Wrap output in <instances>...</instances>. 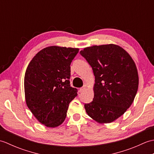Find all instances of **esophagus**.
Returning <instances> with one entry per match:
<instances>
[{"mask_svg": "<svg viewBox=\"0 0 154 154\" xmlns=\"http://www.w3.org/2000/svg\"><path fill=\"white\" fill-rule=\"evenodd\" d=\"M85 89H86L85 86H83V87L80 88V89H79V93H83V92H84V91L85 90Z\"/></svg>", "mask_w": 154, "mask_h": 154, "instance_id": "1", "label": "esophagus"}]
</instances>
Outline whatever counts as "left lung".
<instances>
[{
  "mask_svg": "<svg viewBox=\"0 0 154 154\" xmlns=\"http://www.w3.org/2000/svg\"><path fill=\"white\" fill-rule=\"evenodd\" d=\"M80 54L92 67L95 77L94 98L85 104L86 112L98 122H112L126 112L136 97L138 75L134 61L114 44L88 47Z\"/></svg>",
  "mask_w": 154,
  "mask_h": 154,
  "instance_id": "8db88e82",
  "label": "left lung"
}]
</instances>
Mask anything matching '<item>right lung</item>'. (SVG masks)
Masks as SVG:
<instances>
[{"mask_svg":"<svg viewBox=\"0 0 154 154\" xmlns=\"http://www.w3.org/2000/svg\"><path fill=\"white\" fill-rule=\"evenodd\" d=\"M79 49L50 46L35 55L24 76L26 102L37 120L54 128L63 122L69 104L77 96L70 85L71 67Z\"/></svg>","mask_w":154,"mask_h":154,"instance_id":"1","label":"right lung"}]
</instances>
